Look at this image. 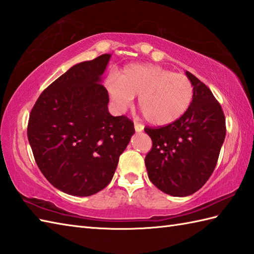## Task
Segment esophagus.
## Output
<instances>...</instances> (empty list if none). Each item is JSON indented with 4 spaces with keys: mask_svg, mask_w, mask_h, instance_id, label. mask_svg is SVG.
<instances>
[{
    "mask_svg": "<svg viewBox=\"0 0 254 254\" xmlns=\"http://www.w3.org/2000/svg\"><path fill=\"white\" fill-rule=\"evenodd\" d=\"M134 128H135L136 132H142L143 128H144V126L141 123H134Z\"/></svg>",
    "mask_w": 254,
    "mask_h": 254,
    "instance_id": "34e87169",
    "label": "esophagus"
}]
</instances>
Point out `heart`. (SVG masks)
<instances>
[{
    "label": "heart",
    "mask_w": 254,
    "mask_h": 254,
    "mask_svg": "<svg viewBox=\"0 0 254 254\" xmlns=\"http://www.w3.org/2000/svg\"><path fill=\"white\" fill-rule=\"evenodd\" d=\"M107 89L118 109L124 110L138 96V108L154 126H167L190 108L194 88L185 74L174 73L155 64H132L120 77L110 75Z\"/></svg>",
    "instance_id": "heart-1"
}]
</instances>
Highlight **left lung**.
I'll list each match as a JSON object with an SVG mask.
<instances>
[{"label": "left lung", "mask_w": 254, "mask_h": 254, "mask_svg": "<svg viewBox=\"0 0 254 254\" xmlns=\"http://www.w3.org/2000/svg\"><path fill=\"white\" fill-rule=\"evenodd\" d=\"M194 96L188 111L164 127L144 128L153 146L145 157L149 180L172 196L199 190L216 167L226 136L225 115L206 85L190 72Z\"/></svg>", "instance_id": "1"}]
</instances>
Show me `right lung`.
<instances>
[{
    "label": "right lung",
    "mask_w": 254,
    "mask_h": 254,
    "mask_svg": "<svg viewBox=\"0 0 254 254\" xmlns=\"http://www.w3.org/2000/svg\"><path fill=\"white\" fill-rule=\"evenodd\" d=\"M110 57L75 64L42 91L29 115L36 163L69 195L89 196L109 185L135 132L130 119L108 111L109 95L99 83Z\"/></svg>",
    "instance_id": "add662e5"
}]
</instances>
